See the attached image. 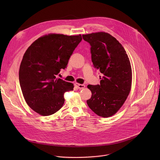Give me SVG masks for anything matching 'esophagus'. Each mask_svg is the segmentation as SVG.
<instances>
[{
    "label": "esophagus",
    "mask_w": 160,
    "mask_h": 160,
    "mask_svg": "<svg viewBox=\"0 0 160 160\" xmlns=\"http://www.w3.org/2000/svg\"><path fill=\"white\" fill-rule=\"evenodd\" d=\"M74 86H75L76 88H78V89H84V88H85V85H84V84H78V83H76V84H74Z\"/></svg>",
    "instance_id": "1"
}]
</instances>
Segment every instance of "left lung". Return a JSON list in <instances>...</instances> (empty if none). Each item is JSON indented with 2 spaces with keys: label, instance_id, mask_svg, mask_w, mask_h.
I'll list each match as a JSON object with an SVG mask.
<instances>
[{
  "label": "left lung",
  "instance_id": "8db88e82",
  "mask_svg": "<svg viewBox=\"0 0 160 160\" xmlns=\"http://www.w3.org/2000/svg\"><path fill=\"white\" fill-rule=\"evenodd\" d=\"M82 38L91 47L93 67L103 74L100 84L88 86L92 96L87 103L95 114L110 117L122 107L131 91L129 59L124 47L108 33H91L82 35Z\"/></svg>",
  "mask_w": 160,
  "mask_h": 160
}]
</instances>
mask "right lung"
Masks as SVG:
<instances>
[{
  "label": "right lung",
  "mask_w": 160,
  "mask_h": 160,
  "mask_svg": "<svg viewBox=\"0 0 160 160\" xmlns=\"http://www.w3.org/2000/svg\"><path fill=\"white\" fill-rule=\"evenodd\" d=\"M82 41L81 35L50 34L39 38L24 54L19 81L28 106L43 116L56 113L63 105L65 92L73 84L56 78L67 68L73 51Z\"/></svg>",
  "instance_id": "1"
}]
</instances>
